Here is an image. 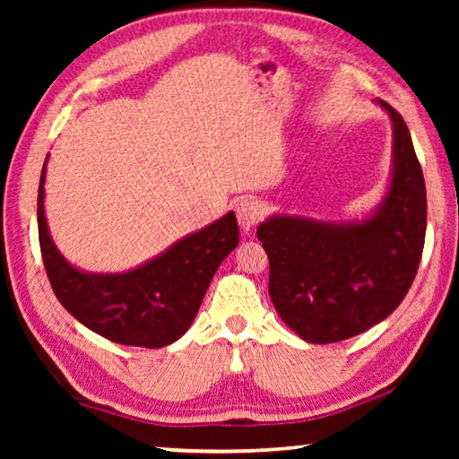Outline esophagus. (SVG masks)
Returning <instances> with one entry per match:
<instances>
[{
  "instance_id": "34e87169",
  "label": "esophagus",
  "mask_w": 459,
  "mask_h": 459,
  "mask_svg": "<svg viewBox=\"0 0 459 459\" xmlns=\"http://www.w3.org/2000/svg\"><path fill=\"white\" fill-rule=\"evenodd\" d=\"M263 214H265V208L257 198H243L237 204V219L243 230H251L263 219Z\"/></svg>"
}]
</instances>
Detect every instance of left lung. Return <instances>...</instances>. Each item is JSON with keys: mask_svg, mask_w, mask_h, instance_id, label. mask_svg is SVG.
<instances>
[{"mask_svg": "<svg viewBox=\"0 0 459 459\" xmlns=\"http://www.w3.org/2000/svg\"><path fill=\"white\" fill-rule=\"evenodd\" d=\"M393 119V180L383 206L364 222L332 224L273 216L257 229L269 257V295L281 320L312 344L367 332L405 299L421 263L425 180L407 123Z\"/></svg>", "mask_w": 459, "mask_h": 459, "instance_id": "1", "label": "left lung"}]
</instances>
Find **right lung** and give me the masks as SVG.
Masks as SVG:
<instances>
[{"mask_svg":"<svg viewBox=\"0 0 459 459\" xmlns=\"http://www.w3.org/2000/svg\"><path fill=\"white\" fill-rule=\"evenodd\" d=\"M44 174L38 186V238L52 291L68 314L111 342L161 348L186 333L222 259L238 245L235 212L119 275L82 273L56 251L44 219Z\"/></svg>","mask_w":459,"mask_h":459,"instance_id":"obj_1","label":"right lung"}]
</instances>
